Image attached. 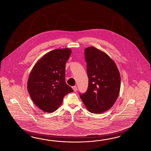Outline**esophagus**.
<instances>
[{
	"label": "esophagus",
	"mask_w": 151,
	"mask_h": 151,
	"mask_svg": "<svg viewBox=\"0 0 151 151\" xmlns=\"http://www.w3.org/2000/svg\"><path fill=\"white\" fill-rule=\"evenodd\" d=\"M73 89H74V92H76V91H77V88L76 86H73Z\"/></svg>",
	"instance_id": "obj_1"
}]
</instances>
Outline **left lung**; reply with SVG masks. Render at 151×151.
<instances>
[{"instance_id":"1","label":"left lung","mask_w":151,"mask_h":151,"mask_svg":"<svg viewBox=\"0 0 151 151\" xmlns=\"http://www.w3.org/2000/svg\"><path fill=\"white\" fill-rule=\"evenodd\" d=\"M88 77L87 92L80 98L87 110L101 114L109 110L117 99L121 76L116 63L104 52L93 46L85 50Z\"/></svg>"}]
</instances>
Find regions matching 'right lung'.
<instances>
[{
    "mask_svg": "<svg viewBox=\"0 0 151 151\" xmlns=\"http://www.w3.org/2000/svg\"><path fill=\"white\" fill-rule=\"evenodd\" d=\"M71 53L70 48L55 49L43 55L29 75L27 89L33 103L45 112L57 110L64 96L73 92L66 84L65 64Z\"/></svg>",
    "mask_w": 151,
    "mask_h": 151,
    "instance_id": "obj_1",
    "label": "right lung"
}]
</instances>
